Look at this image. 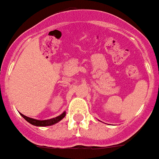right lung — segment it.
Returning <instances> with one entry per match:
<instances>
[{"label": "right lung", "mask_w": 159, "mask_h": 159, "mask_svg": "<svg viewBox=\"0 0 159 159\" xmlns=\"http://www.w3.org/2000/svg\"><path fill=\"white\" fill-rule=\"evenodd\" d=\"M22 116L28 122H30V124L32 125H35V126H39V127H45V126H51V125H53L55 123H57L59 121H61L64 117L66 116V112L62 113L60 116L55 117V118H52V119H49V120H43V121H40V120H36V119H33V118H30V117L26 116L24 115L21 114Z\"/></svg>", "instance_id": "right-lung-1"}]
</instances>
